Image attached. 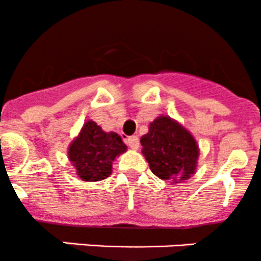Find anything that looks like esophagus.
<instances>
[{
	"mask_svg": "<svg viewBox=\"0 0 261 261\" xmlns=\"http://www.w3.org/2000/svg\"><path fill=\"white\" fill-rule=\"evenodd\" d=\"M125 142H127V144L132 149H138L139 139H138V137H137V136L128 137V138L125 139Z\"/></svg>",
	"mask_w": 261,
	"mask_h": 261,
	"instance_id": "esophagus-1",
	"label": "esophagus"
}]
</instances>
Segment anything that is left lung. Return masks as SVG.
I'll use <instances>...</instances> for the list:
<instances>
[{"instance_id":"left-lung-1","label":"left lung","mask_w":261,"mask_h":261,"mask_svg":"<svg viewBox=\"0 0 261 261\" xmlns=\"http://www.w3.org/2000/svg\"><path fill=\"white\" fill-rule=\"evenodd\" d=\"M142 153L151 171L171 184L185 181L195 174L199 147L193 134L177 120L160 115L141 137Z\"/></svg>"}]
</instances>
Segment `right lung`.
<instances>
[{
  "label": "right lung",
  "mask_w": 261,
  "mask_h": 261,
  "mask_svg": "<svg viewBox=\"0 0 261 261\" xmlns=\"http://www.w3.org/2000/svg\"><path fill=\"white\" fill-rule=\"evenodd\" d=\"M127 151L122 137L105 132L94 120H87L68 146V160L84 181H101L113 172V162Z\"/></svg>",
  "instance_id": "add662e5"
}]
</instances>
